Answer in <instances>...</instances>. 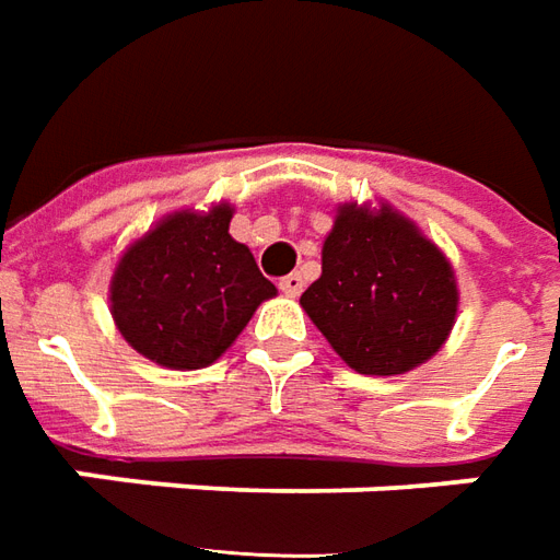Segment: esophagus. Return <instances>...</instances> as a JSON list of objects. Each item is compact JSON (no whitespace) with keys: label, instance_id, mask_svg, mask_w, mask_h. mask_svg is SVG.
<instances>
[{"label":"esophagus","instance_id":"34e87169","mask_svg":"<svg viewBox=\"0 0 560 560\" xmlns=\"http://www.w3.org/2000/svg\"><path fill=\"white\" fill-rule=\"evenodd\" d=\"M303 284H306V281H303L300 272H291V276H284V279L279 281L281 293H288V296H300V293H303Z\"/></svg>","mask_w":560,"mask_h":560}]
</instances>
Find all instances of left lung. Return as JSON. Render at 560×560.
I'll return each instance as SVG.
<instances>
[{
    "label": "left lung",
    "instance_id": "obj_1",
    "mask_svg": "<svg viewBox=\"0 0 560 560\" xmlns=\"http://www.w3.org/2000/svg\"><path fill=\"white\" fill-rule=\"evenodd\" d=\"M300 306L351 370L400 375L430 361L452 334L455 269L388 202H346L320 248V279Z\"/></svg>",
    "mask_w": 560,
    "mask_h": 560
}]
</instances>
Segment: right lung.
<instances>
[{"instance_id": "add662e5", "label": "right lung", "mask_w": 560, "mask_h": 560, "mask_svg": "<svg viewBox=\"0 0 560 560\" xmlns=\"http://www.w3.org/2000/svg\"><path fill=\"white\" fill-rule=\"evenodd\" d=\"M233 206L172 212L117 260L108 300L120 336L148 361L199 370L236 342L276 296L248 245L230 236Z\"/></svg>"}]
</instances>
